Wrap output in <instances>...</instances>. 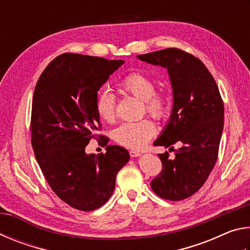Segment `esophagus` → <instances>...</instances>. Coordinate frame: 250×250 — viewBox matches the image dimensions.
Masks as SVG:
<instances>
[{"label": "esophagus", "mask_w": 250, "mask_h": 250, "mask_svg": "<svg viewBox=\"0 0 250 250\" xmlns=\"http://www.w3.org/2000/svg\"><path fill=\"white\" fill-rule=\"evenodd\" d=\"M130 156H132V158H137V156H140L141 153L139 151H135V150H130L129 151Z\"/></svg>", "instance_id": "esophagus-1"}]
</instances>
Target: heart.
<instances>
[{
    "label": "heart",
    "instance_id": "1",
    "mask_svg": "<svg viewBox=\"0 0 250 250\" xmlns=\"http://www.w3.org/2000/svg\"><path fill=\"white\" fill-rule=\"evenodd\" d=\"M119 88L125 94L135 97L143 101L145 110L158 120L166 119L170 113L167 97L163 92L155 91L154 80L139 71L125 75L119 82ZM96 111L105 122H113L116 119V99L111 92L103 89L96 98ZM156 132L155 125L149 119L137 122H126L121 125L113 132V139L119 145L130 149H141Z\"/></svg>",
    "mask_w": 250,
    "mask_h": 250
}]
</instances>
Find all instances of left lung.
<instances>
[{
	"instance_id": "1",
	"label": "left lung",
	"mask_w": 250,
	"mask_h": 250,
	"mask_svg": "<svg viewBox=\"0 0 250 250\" xmlns=\"http://www.w3.org/2000/svg\"><path fill=\"white\" fill-rule=\"evenodd\" d=\"M140 61L167 69L173 108L154 146L180 142L173 158L159 154L162 171L151 182L156 195L182 201L200 189L216 163L224 128V104L216 82L200 59L179 48L138 55Z\"/></svg>"
}]
</instances>
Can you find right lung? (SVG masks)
Listing matches in <instances>:
<instances>
[{"mask_svg": "<svg viewBox=\"0 0 250 250\" xmlns=\"http://www.w3.org/2000/svg\"><path fill=\"white\" fill-rule=\"evenodd\" d=\"M124 62L62 54L46 67L34 90V153L54 193L79 210L97 209L109 200L118 172L130 159L119 146H108L105 153L98 155L84 152L92 138L98 139L101 125L95 105L97 92ZM101 140L108 145L107 137Z\"/></svg>", "mask_w": 250, "mask_h": 250, "instance_id": "1", "label": "right lung"}]
</instances>
